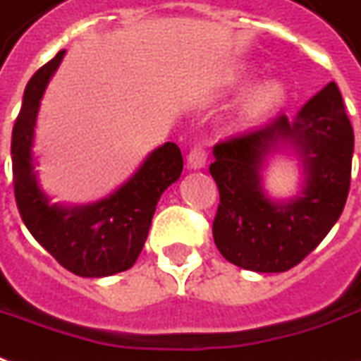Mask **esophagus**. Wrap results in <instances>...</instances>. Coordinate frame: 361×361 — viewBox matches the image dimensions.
<instances>
[{
    "instance_id": "1",
    "label": "esophagus",
    "mask_w": 361,
    "mask_h": 361,
    "mask_svg": "<svg viewBox=\"0 0 361 361\" xmlns=\"http://www.w3.org/2000/svg\"><path fill=\"white\" fill-rule=\"evenodd\" d=\"M186 164L188 169H202L207 164V149L204 147H195L190 149V152L186 154Z\"/></svg>"
}]
</instances>
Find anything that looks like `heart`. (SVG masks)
Listing matches in <instances>:
<instances>
[{
  "instance_id": "1",
  "label": "heart",
  "mask_w": 361,
  "mask_h": 361,
  "mask_svg": "<svg viewBox=\"0 0 361 361\" xmlns=\"http://www.w3.org/2000/svg\"><path fill=\"white\" fill-rule=\"evenodd\" d=\"M284 95H286V89L280 81L264 79L250 87L248 93L244 95L240 103V117L244 121H256V118L264 117L284 101Z\"/></svg>"
}]
</instances>
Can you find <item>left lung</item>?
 Masks as SVG:
<instances>
[{
	"label": "left lung",
	"mask_w": 361,
	"mask_h": 361,
	"mask_svg": "<svg viewBox=\"0 0 361 361\" xmlns=\"http://www.w3.org/2000/svg\"><path fill=\"white\" fill-rule=\"evenodd\" d=\"M286 144L299 152L305 185L296 197L280 203L264 192L262 169ZM212 152L210 175L220 192L212 236L220 254L244 270L286 272L300 264L344 210L354 129L336 83L326 85L294 118L280 115L220 141Z\"/></svg>",
	"instance_id": "obj_1"
}]
</instances>
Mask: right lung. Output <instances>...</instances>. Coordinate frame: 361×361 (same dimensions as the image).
<instances>
[{
  "instance_id": "1",
  "label": "right lung",
  "mask_w": 361,
  "mask_h": 361,
  "mask_svg": "<svg viewBox=\"0 0 361 361\" xmlns=\"http://www.w3.org/2000/svg\"><path fill=\"white\" fill-rule=\"evenodd\" d=\"M63 55L45 63L23 93L11 135L16 202L27 231L63 268L85 278L111 276L137 262L159 198L183 173V154L175 142H164L107 198L85 207L51 204L37 183L31 147L41 97Z\"/></svg>"
}]
</instances>
